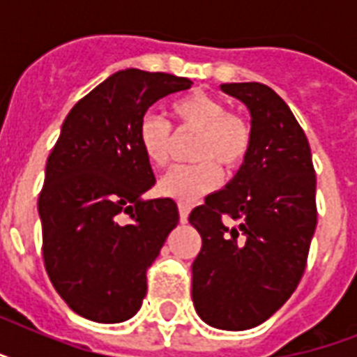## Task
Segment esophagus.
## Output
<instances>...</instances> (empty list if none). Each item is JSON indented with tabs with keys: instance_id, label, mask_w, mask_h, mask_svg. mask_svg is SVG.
<instances>
[{
	"instance_id": "34e87169",
	"label": "esophagus",
	"mask_w": 357,
	"mask_h": 357,
	"mask_svg": "<svg viewBox=\"0 0 357 357\" xmlns=\"http://www.w3.org/2000/svg\"><path fill=\"white\" fill-rule=\"evenodd\" d=\"M179 222L187 224L189 220V213H190V206L189 204H183V202H179Z\"/></svg>"
}]
</instances>
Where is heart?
<instances>
[{
	"label": "heart",
	"mask_w": 357,
	"mask_h": 357,
	"mask_svg": "<svg viewBox=\"0 0 357 357\" xmlns=\"http://www.w3.org/2000/svg\"><path fill=\"white\" fill-rule=\"evenodd\" d=\"M172 113L181 128L198 131L192 159L196 165L170 168L157 183L159 195L179 202H192L213 190L220 181V170L238 167L250 150V126L218 98L207 92H192L172 103ZM139 144L151 167L161 168L168 161L170 126L161 114L146 113L139 123Z\"/></svg>",
	"instance_id": "1"
}]
</instances>
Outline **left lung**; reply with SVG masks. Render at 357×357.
<instances>
[{
	"label": "left lung",
	"instance_id": "obj_1",
	"mask_svg": "<svg viewBox=\"0 0 357 357\" xmlns=\"http://www.w3.org/2000/svg\"><path fill=\"white\" fill-rule=\"evenodd\" d=\"M250 113V150L226 187L192 209L202 235L192 263V302L204 322L241 332L289 300L304 274L317 228V178L310 142L271 86L224 83ZM224 216L239 220L228 229Z\"/></svg>",
	"mask_w": 357,
	"mask_h": 357
}]
</instances>
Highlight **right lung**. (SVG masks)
Returning <instances> with one entry per match:
<instances>
[{"label":"right lung","mask_w":357,"mask_h":357,"mask_svg":"<svg viewBox=\"0 0 357 357\" xmlns=\"http://www.w3.org/2000/svg\"><path fill=\"white\" fill-rule=\"evenodd\" d=\"M192 81L128 68L75 103L46 162L38 198L42 252L61 298L89 321L140 310L146 271L179 222L176 202L144 200L155 183L139 144L146 111Z\"/></svg>","instance_id":"right-lung-1"}]
</instances>
